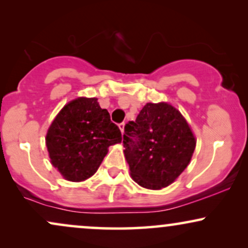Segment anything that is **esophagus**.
I'll use <instances>...</instances> for the list:
<instances>
[{
	"label": "esophagus",
	"mask_w": 248,
	"mask_h": 248,
	"mask_svg": "<svg viewBox=\"0 0 248 248\" xmlns=\"http://www.w3.org/2000/svg\"><path fill=\"white\" fill-rule=\"evenodd\" d=\"M119 128H120L122 135H124V122H121V124H119Z\"/></svg>",
	"instance_id": "obj_1"
}]
</instances>
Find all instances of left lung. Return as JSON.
<instances>
[{
  "label": "left lung",
  "mask_w": 248,
  "mask_h": 248,
  "mask_svg": "<svg viewBox=\"0 0 248 248\" xmlns=\"http://www.w3.org/2000/svg\"><path fill=\"white\" fill-rule=\"evenodd\" d=\"M124 130V154L130 175L147 189L158 190L174 183L188 166L196 147L185 116L165 101L147 103Z\"/></svg>",
  "instance_id": "obj_1"
}]
</instances>
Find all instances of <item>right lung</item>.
Segmentation results:
<instances>
[{
  "label": "right lung",
  "instance_id": "right-lung-1",
  "mask_svg": "<svg viewBox=\"0 0 248 248\" xmlns=\"http://www.w3.org/2000/svg\"><path fill=\"white\" fill-rule=\"evenodd\" d=\"M121 141L120 129L97 98L78 97L65 104L46 134L50 163L73 183L92 177L108 148Z\"/></svg>",
  "mask_w": 248,
  "mask_h": 248
}]
</instances>
